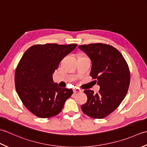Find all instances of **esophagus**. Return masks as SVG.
Masks as SVG:
<instances>
[{
	"label": "esophagus",
	"instance_id": "esophagus-1",
	"mask_svg": "<svg viewBox=\"0 0 147 147\" xmlns=\"http://www.w3.org/2000/svg\"><path fill=\"white\" fill-rule=\"evenodd\" d=\"M73 91H74V93H76V92H80V89H74Z\"/></svg>",
	"mask_w": 147,
	"mask_h": 147
}]
</instances>
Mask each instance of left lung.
<instances>
[{"instance_id": "left-lung-1", "label": "left lung", "mask_w": 147, "mask_h": 147, "mask_svg": "<svg viewBox=\"0 0 147 147\" xmlns=\"http://www.w3.org/2000/svg\"><path fill=\"white\" fill-rule=\"evenodd\" d=\"M79 48L91 59L90 75L100 87L96 94L84 90L88 101L81 109L92 118L103 119L114 111L127 94L130 83L128 65L122 54L110 45L91 44Z\"/></svg>"}]
</instances>
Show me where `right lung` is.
<instances>
[{
	"instance_id": "right-lung-1",
	"label": "right lung",
	"mask_w": 147,
	"mask_h": 147,
	"mask_svg": "<svg viewBox=\"0 0 147 147\" xmlns=\"http://www.w3.org/2000/svg\"><path fill=\"white\" fill-rule=\"evenodd\" d=\"M77 46L38 44L24 53L15 71V87L20 100L33 114L40 118L58 115L73 94L71 89L59 88L54 82L53 74Z\"/></svg>"
}]
</instances>
